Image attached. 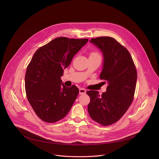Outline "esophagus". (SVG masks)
Here are the masks:
<instances>
[{"mask_svg": "<svg viewBox=\"0 0 159 159\" xmlns=\"http://www.w3.org/2000/svg\"><path fill=\"white\" fill-rule=\"evenodd\" d=\"M85 93H86V90L84 89L81 88L79 89V94L82 95V94H84Z\"/></svg>", "mask_w": 159, "mask_h": 159, "instance_id": "obj_1", "label": "esophagus"}]
</instances>
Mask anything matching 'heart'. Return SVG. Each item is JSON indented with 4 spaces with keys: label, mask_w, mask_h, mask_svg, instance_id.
<instances>
[{
    "label": "heart",
    "mask_w": 159,
    "mask_h": 159,
    "mask_svg": "<svg viewBox=\"0 0 159 159\" xmlns=\"http://www.w3.org/2000/svg\"><path fill=\"white\" fill-rule=\"evenodd\" d=\"M90 57H100V56L99 55V54L97 53H95V52L92 53L91 54H90Z\"/></svg>",
    "instance_id": "heart-1"
}]
</instances>
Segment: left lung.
Returning <instances> with one entry per match:
<instances>
[{
	"instance_id": "obj_1",
	"label": "left lung",
	"mask_w": 159,
	"mask_h": 159,
	"mask_svg": "<svg viewBox=\"0 0 159 159\" xmlns=\"http://www.w3.org/2000/svg\"><path fill=\"white\" fill-rule=\"evenodd\" d=\"M90 42L102 52L103 63L99 77L108 85L101 96L96 90L87 91L90 98L88 112L94 121L107 126L118 121L131 105L137 84V70L129 52L115 39L98 37Z\"/></svg>"
}]
</instances>
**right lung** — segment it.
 Segmentation results:
<instances>
[{
	"label": "right lung",
	"instance_id": "1",
	"mask_svg": "<svg viewBox=\"0 0 159 159\" xmlns=\"http://www.w3.org/2000/svg\"><path fill=\"white\" fill-rule=\"evenodd\" d=\"M88 40L59 37L34 53L27 67L25 89L30 104L43 121L55 123L70 110L79 90L64 85L61 77Z\"/></svg>",
	"mask_w": 159,
	"mask_h": 159
}]
</instances>
